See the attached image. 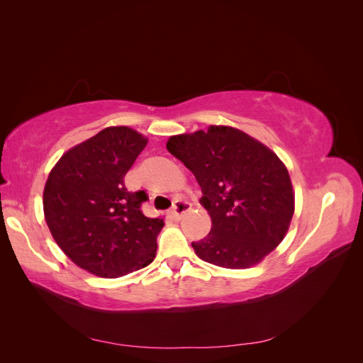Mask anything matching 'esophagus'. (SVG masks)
Masks as SVG:
<instances>
[{
  "instance_id": "obj_1",
  "label": "esophagus",
  "mask_w": 363,
  "mask_h": 363,
  "mask_svg": "<svg viewBox=\"0 0 363 363\" xmlns=\"http://www.w3.org/2000/svg\"><path fill=\"white\" fill-rule=\"evenodd\" d=\"M191 207H192V204L188 201V200H183V199H180V200H177L174 203V206H172V215L174 216H177V218H180V216H183L186 212L188 211H191Z\"/></svg>"
}]
</instances>
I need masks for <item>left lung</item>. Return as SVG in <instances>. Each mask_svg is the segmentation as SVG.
Instances as JSON below:
<instances>
[{"mask_svg":"<svg viewBox=\"0 0 363 363\" xmlns=\"http://www.w3.org/2000/svg\"><path fill=\"white\" fill-rule=\"evenodd\" d=\"M167 148L194 172L200 203L212 218L211 233L192 242L196 256L244 269L281 242L294 215V192L286 167L269 148L224 125L172 136Z\"/></svg>","mask_w":363,"mask_h":363,"instance_id":"8db88e82","label":"left lung"}]
</instances>
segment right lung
<instances>
[{
  "instance_id": "add662e5",
  "label": "right lung",
  "mask_w": 363,
  "mask_h": 363,
  "mask_svg": "<svg viewBox=\"0 0 363 363\" xmlns=\"http://www.w3.org/2000/svg\"><path fill=\"white\" fill-rule=\"evenodd\" d=\"M145 145L138 131L108 127L65 152L48 175L43 212L50 232L75 265L98 277H123L156 257L163 219L147 218V192L124 184Z\"/></svg>"
}]
</instances>
